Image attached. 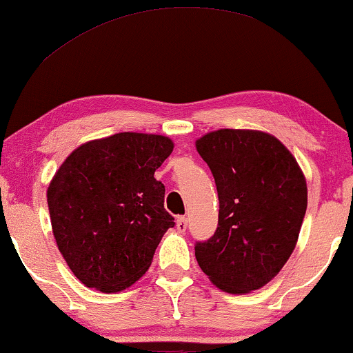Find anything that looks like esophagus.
I'll return each mask as SVG.
<instances>
[{
  "label": "esophagus",
  "mask_w": 353,
  "mask_h": 353,
  "mask_svg": "<svg viewBox=\"0 0 353 353\" xmlns=\"http://www.w3.org/2000/svg\"><path fill=\"white\" fill-rule=\"evenodd\" d=\"M186 228H188V221H186L185 216H176V230L180 233H185Z\"/></svg>",
  "instance_id": "esophagus-1"
}]
</instances>
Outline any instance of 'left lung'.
<instances>
[{
    "label": "left lung",
    "mask_w": 353,
    "mask_h": 353,
    "mask_svg": "<svg viewBox=\"0 0 353 353\" xmlns=\"http://www.w3.org/2000/svg\"><path fill=\"white\" fill-rule=\"evenodd\" d=\"M218 190L216 233L194 246L198 266L221 291L266 285L291 258L307 210L297 160L274 135L219 128L194 142Z\"/></svg>",
    "instance_id": "8db88e82"
}]
</instances>
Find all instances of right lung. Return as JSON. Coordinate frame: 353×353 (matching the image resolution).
I'll return each instance as SVG.
<instances>
[{"instance_id":"right-lung-1","label":"right lung","mask_w":353,"mask_h":353,"mask_svg":"<svg viewBox=\"0 0 353 353\" xmlns=\"http://www.w3.org/2000/svg\"><path fill=\"white\" fill-rule=\"evenodd\" d=\"M165 135L122 132L79 145L48 186L52 234L70 271L87 288L112 294L150 268L175 226L163 208L157 168L173 152Z\"/></svg>"}]
</instances>
